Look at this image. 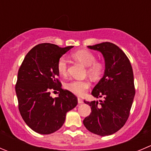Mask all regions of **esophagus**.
Listing matches in <instances>:
<instances>
[{
    "instance_id": "34e87169",
    "label": "esophagus",
    "mask_w": 151,
    "mask_h": 151,
    "mask_svg": "<svg viewBox=\"0 0 151 151\" xmlns=\"http://www.w3.org/2000/svg\"><path fill=\"white\" fill-rule=\"evenodd\" d=\"M77 101H78L79 104H82L83 102V100L81 99V98H78V99H77Z\"/></svg>"
}]
</instances>
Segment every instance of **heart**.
Returning a JSON list of instances; mask_svg holds the SVG:
<instances>
[{"label": "heart", "instance_id": "b5f03b06", "mask_svg": "<svg viewBox=\"0 0 151 151\" xmlns=\"http://www.w3.org/2000/svg\"><path fill=\"white\" fill-rule=\"evenodd\" d=\"M73 58L87 66V73L93 79H99L104 74L105 68V63L96 60V56L88 50H78L71 55ZM57 68L60 74L65 76L68 72V63L64 58H60L58 61ZM90 82L87 80H72L66 84L65 87L69 91L77 96H82L86 93L90 87Z\"/></svg>", "mask_w": 151, "mask_h": 151}]
</instances>
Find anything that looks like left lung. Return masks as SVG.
Listing matches in <instances>:
<instances>
[{"label": "left lung", "instance_id": "8db88e82", "mask_svg": "<svg viewBox=\"0 0 151 151\" xmlns=\"http://www.w3.org/2000/svg\"><path fill=\"white\" fill-rule=\"evenodd\" d=\"M101 52L105 59L102 78L91 92L102 100L88 102L91 112L83 124L90 132L105 137L111 135L124 126L130 114L135 96L134 74L131 64L123 51L109 42L88 46Z\"/></svg>", "mask_w": 151, "mask_h": 151}]
</instances>
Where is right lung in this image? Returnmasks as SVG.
Listing matches in <instances>:
<instances>
[{"label": "right lung", "instance_id": "add662e5", "mask_svg": "<svg viewBox=\"0 0 151 151\" xmlns=\"http://www.w3.org/2000/svg\"><path fill=\"white\" fill-rule=\"evenodd\" d=\"M73 47L47 43L37 45L19 68L15 86L19 111L26 125L38 134H50L59 130L66 113L77 105V96L61 88L57 68L58 60ZM52 90L59 91L58 98L50 96Z\"/></svg>", "mask_w": 151, "mask_h": 151}]
</instances>
